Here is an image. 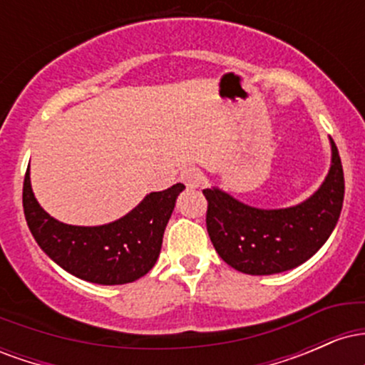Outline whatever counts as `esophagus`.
<instances>
[{"instance_id": "1", "label": "esophagus", "mask_w": 365, "mask_h": 365, "mask_svg": "<svg viewBox=\"0 0 365 365\" xmlns=\"http://www.w3.org/2000/svg\"><path fill=\"white\" fill-rule=\"evenodd\" d=\"M180 180L185 183L187 188H197L200 185V173L197 168H185L180 173Z\"/></svg>"}]
</instances>
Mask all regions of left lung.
<instances>
[{
    "label": "left lung",
    "instance_id": "left-lung-1",
    "mask_svg": "<svg viewBox=\"0 0 365 365\" xmlns=\"http://www.w3.org/2000/svg\"><path fill=\"white\" fill-rule=\"evenodd\" d=\"M329 145L331 165L324 182L295 206L254 207L220 187L204 188L207 233L228 266L252 276L283 273L304 264L326 244L345 195L341 159L331 137Z\"/></svg>",
    "mask_w": 365,
    "mask_h": 365
}]
</instances>
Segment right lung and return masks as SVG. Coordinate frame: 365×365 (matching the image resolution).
Wrapping results in <instances>:
<instances>
[{
    "label": "right lung",
    "mask_w": 365,
    "mask_h": 365,
    "mask_svg": "<svg viewBox=\"0 0 365 365\" xmlns=\"http://www.w3.org/2000/svg\"><path fill=\"white\" fill-rule=\"evenodd\" d=\"M183 183L150 192L120 220L98 226L66 225L44 211L24 180V212L29 230L51 261L89 283L125 284L148 274L161 252L163 235Z\"/></svg>",
    "instance_id": "1"
}]
</instances>
